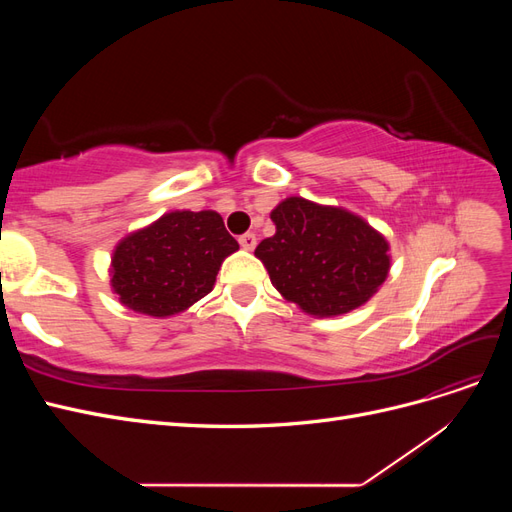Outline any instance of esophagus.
<instances>
[{
    "label": "esophagus",
    "instance_id": "obj_1",
    "mask_svg": "<svg viewBox=\"0 0 512 512\" xmlns=\"http://www.w3.org/2000/svg\"><path fill=\"white\" fill-rule=\"evenodd\" d=\"M239 243H241L243 250H254V247H256V235H254V232H245V235L239 237Z\"/></svg>",
    "mask_w": 512,
    "mask_h": 512
}]
</instances>
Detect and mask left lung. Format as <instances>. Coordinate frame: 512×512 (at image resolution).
<instances>
[{
	"mask_svg": "<svg viewBox=\"0 0 512 512\" xmlns=\"http://www.w3.org/2000/svg\"><path fill=\"white\" fill-rule=\"evenodd\" d=\"M275 235L256 256L273 286L312 316H339L363 305L389 273V243L356 215L292 196L271 213Z\"/></svg>",
	"mask_w": 512,
	"mask_h": 512,
	"instance_id": "obj_1",
	"label": "left lung"
}]
</instances>
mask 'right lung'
Returning <instances> with one entry per match:
<instances>
[{"instance_id": "obj_1", "label": "right lung", "mask_w": 512, "mask_h": 512, "mask_svg": "<svg viewBox=\"0 0 512 512\" xmlns=\"http://www.w3.org/2000/svg\"><path fill=\"white\" fill-rule=\"evenodd\" d=\"M239 243L215 211H175L123 239L113 256L119 301L147 316H173L213 290Z\"/></svg>"}]
</instances>
